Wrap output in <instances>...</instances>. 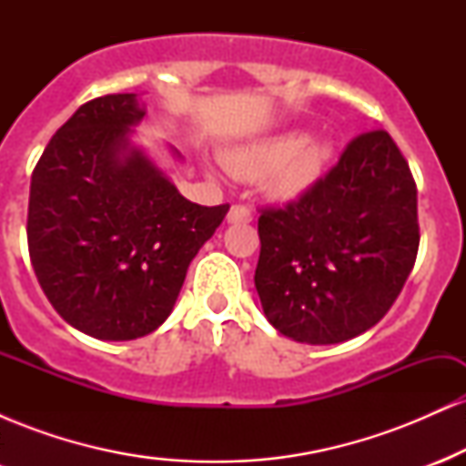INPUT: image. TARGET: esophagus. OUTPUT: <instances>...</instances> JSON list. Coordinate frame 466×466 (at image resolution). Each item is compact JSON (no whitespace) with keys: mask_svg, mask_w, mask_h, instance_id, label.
Instances as JSON below:
<instances>
[{"mask_svg":"<svg viewBox=\"0 0 466 466\" xmlns=\"http://www.w3.org/2000/svg\"><path fill=\"white\" fill-rule=\"evenodd\" d=\"M249 221H251V210L248 206H240V203H237V206L229 208L228 223H249Z\"/></svg>","mask_w":466,"mask_h":466,"instance_id":"34e87169","label":"esophagus"}]
</instances>
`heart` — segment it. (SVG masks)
Segmentation results:
<instances>
[{
	"instance_id": "heart-1",
	"label": "heart",
	"mask_w": 466,
	"mask_h": 466,
	"mask_svg": "<svg viewBox=\"0 0 466 466\" xmlns=\"http://www.w3.org/2000/svg\"><path fill=\"white\" fill-rule=\"evenodd\" d=\"M329 159V144L287 131L232 148L223 155V166L237 177L263 179L276 199H298L322 177Z\"/></svg>"
}]
</instances>
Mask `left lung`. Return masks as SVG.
I'll list each match as a JSON object with an SVG mask.
<instances>
[{
  "instance_id": "obj_1",
  "label": "left lung",
  "mask_w": 466,
  "mask_h": 466,
  "mask_svg": "<svg viewBox=\"0 0 466 466\" xmlns=\"http://www.w3.org/2000/svg\"><path fill=\"white\" fill-rule=\"evenodd\" d=\"M256 291L278 333L339 344L390 311L419 251L416 184L388 131L355 137L298 201L258 218Z\"/></svg>"
}]
</instances>
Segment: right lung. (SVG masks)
Here are the masks:
<instances>
[{"mask_svg":"<svg viewBox=\"0 0 466 466\" xmlns=\"http://www.w3.org/2000/svg\"><path fill=\"white\" fill-rule=\"evenodd\" d=\"M147 109L136 94L78 106L30 181L28 249L56 313L96 339L127 341L166 322L190 260L229 206L179 195L131 142ZM175 159L181 153L170 147Z\"/></svg>","mask_w":466,"mask_h":466,"instance_id":"obj_1","label":"right lung"}]
</instances>
